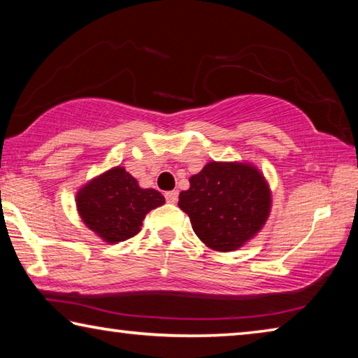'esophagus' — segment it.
Segmentation results:
<instances>
[{
	"label": "esophagus",
	"mask_w": 358,
	"mask_h": 358,
	"mask_svg": "<svg viewBox=\"0 0 358 358\" xmlns=\"http://www.w3.org/2000/svg\"><path fill=\"white\" fill-rule=\"evenodd\" d=\"M166 201L171 202V203H175L178 201V191H169L166 192Z\"/></svg>",
	"instance_id": "obj_1"
}]
</instances>
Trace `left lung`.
<instances>
[{
    "label": "left lung",
    "mask_w": 358,
    "mask_h": 358,
    "mask_svg": "<svg viewBox=\"0 0 358 358\" xmlns=\"http://www.w3.org/2000/svg\"><path fill=\"white\" fill-rule=\"evenodd\" d=\"M178 207L205 246L237 251L262 230L271 210V191L264 173L250 162L211 161L189 178Z\"/></svg>",
    "instance_id": "8db88e82"
}]
</instances>
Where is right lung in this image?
Returning <instances> with one entry per match:
<instances>
[{"label": "right lung", "instance_id": "1", "mask_svg": "<svg viewBox=\"0 0 358 358\" xmlns=\"http://www.w3.org/2000/svg\"><path fill=\"white\" fill-rule=\"evenodd\" d=\"M164 202L159 191L143 189L121 166L90 180L76 196L78 216L85 226L112 245L134 237L147 213Z\"/></svg>", "mask_w": 358, "mask_h": 358}]
</instances>
